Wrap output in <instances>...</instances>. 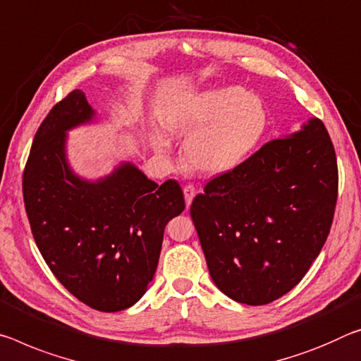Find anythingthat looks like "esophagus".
Instances as JSON below:
<instances>
[{
  "label": "esophagus",
  "mask_w": 361,
  "mask_h": 361,
  "mask_svg": "<svg viewBox=\"0 0 361 361\" xmlns=\"http://www.w3.org/2000/svg\"><path fill=\"white\" fill-rule=\"evenodd\" d=\"M183 194H185L186 207H190L194 196H196V188H194V185H186L185 188H183Z\"/></svg>",
  "instance_id": "esophagus-1"
}]
</instances>
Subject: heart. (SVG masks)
Instances as JSON below:
<instances>
[{
  "mask_svg": "<svg viewBox=\"0 0 361 361\" xmlns=\"http://www.w3.org/2000/svg\"><path fill=\"white\" fill-rule=\"evenodd\" d=\"M167 127L186 138V156L204 173H226L250 156L268 127L260 98L238 87L216 88L190 96L170 109ZM160 149L167 141L159 138Z\"/></svg>",
  "mask_w": 361,
  "mask_h": 361,
  "instance_id": "obj_1",
  "label": "heart"
}]
</instances>
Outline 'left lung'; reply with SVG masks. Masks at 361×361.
Here are the masks:
<instances>
[{
    "mask_svg": "<svg viewBox=\"0 0 361 361\" xmlns=\"http://www.w3.org/2000/svg\"><path fill=\"white\" fill-rule=\"evenodd\" d=\"M337 188L336 151L319 118L212 178L191 219L216 288L245 305L288 294L328 239Z\"/></svg>",
    "mask_w": 361,
    "mask_h": 361,
    "instance_id": "obj_1",
    "label": "left lung"
}]
</instances>
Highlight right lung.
I'll return each instance as SVG.
<instances>
[{
  "instance_id": "1",
  "label": "right lung",
  "mask_w": 361,
  "mask_h": 361,
  "mask_svg": "<svg viewBox=\"0 0 361 361\" xmlns=\"http://www.w3.org/2000/svg\"><path fill=\"white\" fill-rule=\"evenodd\" d=\"M73 90L37 130L22 192L33 239L64 288L99 312L138 302L156 273L165 225L185 210L178 183L157 185L131 164L96 183L80 180L66 160V131L93 118Z\"/></svg>"
}]
</instances>
